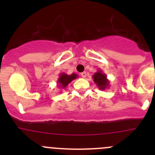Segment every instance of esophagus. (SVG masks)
<instances>
[{
  "label": "esophagus",
  "instance_id": "1",
  "mask_svg": "<svg viewBox=\"0 0 155 155\" xmlns=\"http://www.w3.org/2000/svg\"><path fill=\"white\" fill-rule=\"evenodd\" d=\"M86 72H82V73H81V76H82V78H85L86 77Z\"/></svg>",
  "mask_w": 155,
  "mask_h": 155
}]
</instances>
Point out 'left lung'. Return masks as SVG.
<instances>
[{
  "instance_id": "obj_1",
  "label": "left lung",
  "mask_w": 155,
  "mask_h": 155,
  "mask_svg": "<svg viewBox=\"0 0 155 155\" xmlns=\"http://www.w3.org/2000/svg\"><path fill=\"white\" fill-rule=\"evenodd\" d=\"M94 83L100 90H105L109 87V81L107 79V76L102 71V70H98L97 72L92 76Z\"/></svg>"
}]
</instances>
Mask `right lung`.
I'll list each match as a JSON object with an SVG mask.
<instances>
[{
  "mask_svg": "<svg viewBox=\"0 0 155 155\" xmlns=\"http://www.w3.org/2000/svg\"><path fill=\"white\" fill-rule=\"evenodd\" d=\"M78 77V75L76 73H72L71 75L66 74L64 73H61L59 75V77L57 81V86L61 89L66 88L69 84L73 80L76 79Z\"/></svg>",
  "mask_w": 155,
  "mask_h": 155,
  "instance_id": "obj_1",
  "label": "right lung"
}]
</instances>
